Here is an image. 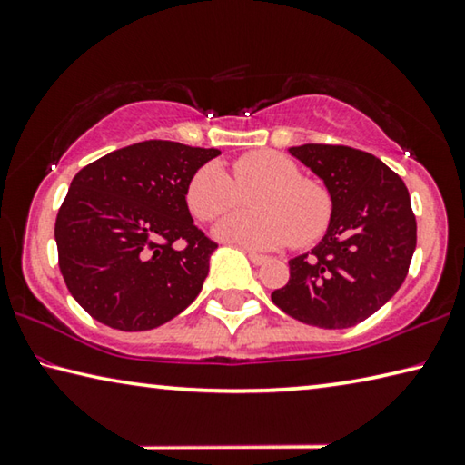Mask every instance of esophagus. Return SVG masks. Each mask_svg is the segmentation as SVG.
I'll use <instances>...</instances> for the list:
<instances>
[{
    "mask_svg": "<svg viewBox=\"0 0 465 465\" xmlns=\"http://www.w3.org/2000/svg\"><path fill=\"white\" fill-rule=\"evenodd\" d=\"M248 258H250L252 264H254V266H261V264H264L266 261H269V258H266L264 254H258V252H252V250H248Z\"/></svg>",
    "mask_w": 465,
    "mask_h": 465,
    "instance_id": "obj_1",
    "label": "esophagus"
}]
</instances>
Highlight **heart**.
I'll return each mask as SVG.
<instances>
[{"label":"heart","instance_id":"b5f03b06","mask_svg":"<svg viewBox=\"0 0 465 465\" xmlns=\"http://www.w3.org/2000/svg\"><path fill=\"white\" fill-rule=\"evenodd\" d=\"M248 194L252 211H238L215 227L219 240L243 248L274 250L295 242L297 246L320 240L332 222L334 203L318 180L302 176L291 157L272 149H258L232 163V176L204 163L186 184V207L199 222H213Z\"/></svg>","mask_w":465,"mask_h":465}]
</instances>
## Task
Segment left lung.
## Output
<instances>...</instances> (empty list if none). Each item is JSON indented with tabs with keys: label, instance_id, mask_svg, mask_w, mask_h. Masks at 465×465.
<instances>
[{
	"label": "left lung",
	"instance_id": "left-lung-1",
	"mask_svg": "<svg viewBox=\"0 0 465 465\" xmlns=\"http://www.w3.org/2000/svg\"><path fill=\"white\" fill-rule=\"evenodd\" d=\"M289 153L324 180L332 222L316 248L289 261V281L272 303L303 324L341 330L388 303L416 248L411 194L375 155L346 145L305 143Z\"/></svg>",
	"mask_w": 465,
	"mask_h": 465
}]
</instances>
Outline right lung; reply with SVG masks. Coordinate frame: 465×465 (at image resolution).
Returning <instances> with one entry per match:
<instances>
[{
  "label": "right lung",
  "mask_w": 465,
  "mask_h": 465,
  "mask_svg": "<svg viewBox=\"0 0 465 465\" xmlns=\"http://www.w3.org/2000/svg\"><path fill=\"white\" fill-rule=\"evenodd\" d=\"M219 153L152 139L77 172L54 240L69 293L94 320L123 332L152 330L201 293L217 243L193 223L184 193Z\"/></svg>",
  "instance_id": "obj_1"
}]
</instances>
